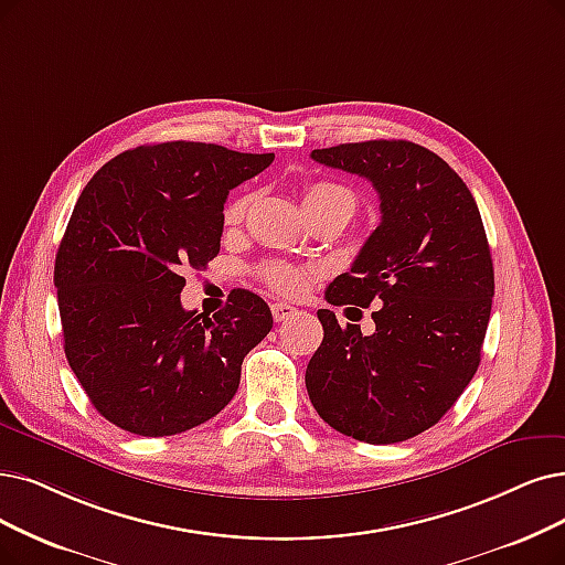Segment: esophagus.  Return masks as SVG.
I'll list each match as a JSON object with an SVG mask.
<instances>
[{
    "label": "esophagus",
    "mask_w": 565,
    "mask_h": 565,
    "mask_svg": "<svg viewBox=\"0 0 565 565\" xmlns=\"http://www.w3.org/2000/svg\"><path fill=\"white\" fill-rule=\"evenodd\" d=\"M270 312H274V320H276V322H285V320L295 318V315H297L299 310H297L295 306L278 301V303H270Z\"/></svg>",
    "instance_id": "obj_1"
}]
</instances>
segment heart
<instances>
[{
  "label": "heart",
  "mask_w": 565,
  "mask_h": 565,
  "mask_svg": "<svg viewBox=\"0 0 565 565\" xmlns=\"http://www.w3.org/2000/svg\"><path fill=\"white\" fill-rule=\"evenodd\" d=\"M250 194H236L224 209V222L238 224L245 217L247 206H250ZM303 209L308 215L327 209H348L354 213V194L350 188L333 183V180H318V183H308L303 188ZM264 280L280 295H301L310 280V270L282 262H270L264 266Z\"/></svg>",
  "instance_id": "b5f03b06"
}]
</instances>
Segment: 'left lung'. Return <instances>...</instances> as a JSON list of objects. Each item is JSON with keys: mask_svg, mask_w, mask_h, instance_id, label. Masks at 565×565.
Wrapping results in <instances>:
<instances>
[{"mask_svg": "<svg viewBox=\"0 0 565 565\" xmlns=\"http://www.w3.org/2000/svg\"><path fill=\"white\" fill-rule=\"evenodd\" d=\"M331 169L371 180L382 220L331 306L375 303V331L318 310L324 338L306 369L318 415L371 445L408 440L440 422L480 366L493 264L476 199L443 157L413 141L312 150Z\"/></svg>", "mask_w": 565, "mask_h": 565, "instance_id": "left-lung-1", "label": "left lung"}]
</instances>
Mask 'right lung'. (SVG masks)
I'll list each match as a JSON object with an SVG mask.
<instances>
[{
    "instance_id": "add662e5",
    "label": "right lung",
    "mask_w": 565,
    "mask_h": 565,
    "mask_svg": "<svg viewBox=\"0 0 565 565\" xmlns=\"http://www.w3.org/2000/svg\"><path fill=\"white\" fill-rule=\"evenodd\" d=\"M274 152L167 141L125 150L81 192L55 257L64 354L89 403L122 431L160 438L209 422L274 327L234 289L213 318L180 306L185 266L220 253L224 201Z\"/></svg>"
}]
</instances>
